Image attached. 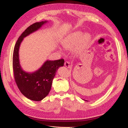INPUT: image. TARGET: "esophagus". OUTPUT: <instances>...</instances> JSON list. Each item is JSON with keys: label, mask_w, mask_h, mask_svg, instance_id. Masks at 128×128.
<instances>
[{"label": "esophagus", "mask_w": 128, "mask_h": 128, "mask_svg": "<svg viewBox=\"0 0 128 128\" xmlns=\"http://www.w3.org/2000/svg\"><path fill=\"white\" fill-rule=\"evenodd\" d=\"M64 66H66V68H70V62L68 61L65 62H64Z\"/></svg>", "instance_id": "esophagus-1"}]
</instances>
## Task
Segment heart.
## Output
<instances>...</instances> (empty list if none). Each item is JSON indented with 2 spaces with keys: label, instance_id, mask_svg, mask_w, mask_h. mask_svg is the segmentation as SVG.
Returning a JSON list of instances; mask_svg holds the SVG:
<instances>
[{
  "label": "heart",
  "instance_id": "1",
  "mask_svg": "<svg viewBox=\"0 0 128 128\" xmlns=\"http://www.w3.org/2000/svg\"><path fill=\"white\" fill-rule=\"evenodd\" d=\"M91 42V36L88 33L82 36L81 32H75L69 35L63 42L62 46L66 50H72L76 46L74 51L81 54L89 47Z\"/></svg>",
  "mask_w": 128,
  "mask_h": 128
}]
</instances>
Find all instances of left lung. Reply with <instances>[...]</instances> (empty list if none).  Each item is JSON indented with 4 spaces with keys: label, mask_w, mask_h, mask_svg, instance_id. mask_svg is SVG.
Here are the masks:
<instances>
[{
    "label": "left lung",
    "mask_w": 128,
    "mask_h": 128,
    "mask_svg": "<svg viewBox=\"0 0 128 128\" xmlns=\"http://www.w3.org/2000/svg\"><path fill=\"white\" fill-rule=\"evenodd\" d=\"M86 101H87V100H86Z\"/></svg>",
    "instance_id": "obj_1"
}]
</instances>
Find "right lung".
<instances>
[{"mask_svg":"<svg viewBox=\"0 0 128 128\" xmlns=\"http://www.w3.org/2000/svg\"><path fill=\"white\" fill-rule=\"evenodd\" d=\"M46 22V21L37 22L29 26L17 40L13 53V70L17 87L25 96L34 101L42 100L48 94L56 71L64 63L63 59L47 60L38 70L30 73L25 72L21 68L18 58L21 42L24 38L40 29Z\"/></svg>","mask_w":128,"mask_h":128,"instance_id":"1","label":"right lung"}]
</instances>
